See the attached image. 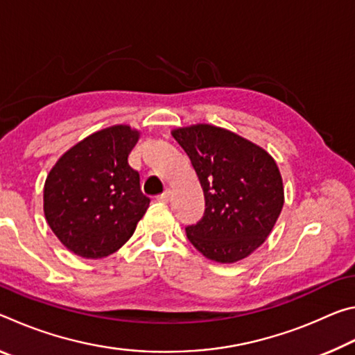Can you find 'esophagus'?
<instances>
[{
    "label": "esophagus",
    "mask_w": 355,
    "mask_h": 355,
    "mask_svg": "<svg viewBox=\"0 0 355 355\" xmlns=\"http://www.w3.org/2000/svg\"><path fill=\"white\" fill-rule=\"evenodd\" d=\"M169 199H171V191L169 189H167V191H164L163 192V194H159L158 197H156V200H158V202H169Z\"/></svg>",
    "instance_id": "34e87169"
}]
</instances>
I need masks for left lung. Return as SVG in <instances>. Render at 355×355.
Masks as SVG:
<instances>
[{
  "label": "left lung",
  "instance_id": "left-lung-1",
  "mask_svg": "<svg viewBox=\"0 0 355 355\" xmlns=\"http://www.w3.org/2000/svg\"><path fill=\"white\" fill-rule=\"evenodd\" d=\"M172 136L205 196L202 219L186 227L188 239L209 260H243L269 236L284 207L277 164L261 147L213 125L178 128Z\"/></svg>",
  "mask_w": 355,
  "mask_h": 355
}]
</instances>
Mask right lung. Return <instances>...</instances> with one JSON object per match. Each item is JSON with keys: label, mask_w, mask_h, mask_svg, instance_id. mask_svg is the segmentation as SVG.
Instances as JSON below:
<instances>
[{"label": "right lung", "mask_w": 355, "mask_h": 355, "mask_svg": "<svg viewBox=\"0 0 355 355\" xmlns=\"http://www.w3.org/2000/svg\"><path fill=\"white\" fill-rule=\"evenodd\" d=\"M139 133L127 125L105 128L65 152L48 173L44 211L70 252L103 258L128 241L146 214L139 172L128 164Z\"/></svg>", "instance_id": "add662e5"}]
</instances>
